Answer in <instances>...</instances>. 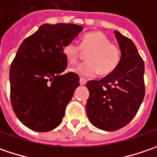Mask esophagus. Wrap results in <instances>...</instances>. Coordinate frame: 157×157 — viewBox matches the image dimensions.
<instances>
[{"label":"esophagus","instance_id":"obj_1","mask_svg":"<svg viewBox=\"0 0 157 157\" xmlns=\"http://www.w3.org/2000/svg\"><path fill=\"white\" fill-rule=\"evenodd\" d=\"M86 82H87V80H85V79L83 78L80 79V84H81V85H85Z\"/></svg>","mask_w":157,"mask_h":157}]
</instances>
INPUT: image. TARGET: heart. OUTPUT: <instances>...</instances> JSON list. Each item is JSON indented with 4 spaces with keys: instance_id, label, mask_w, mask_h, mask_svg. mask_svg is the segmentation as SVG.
Masks as SVG:
<instances>
[{
    "instance_id": "b5f03b06",
    "label": "heart",
    "mask_w": 157,
    "mask_h": 157,
    "mask_svg": "<svg viewBox=\"0 0 157 157\" xmlns=\"http://www.w3.org/2000/svg\"><path fill=\"white\" fill-rule=\"evenodd\" d=\"M81 49L90 51L86 56L87 62L81 63L71 68V72L81 77H93L98 73L107 75L113 73L120 61V50L101 31H93L86 34L81 44L69 42L62 48V53L70 64H75L78 59Z\"/></svg>"
}]
</instances>
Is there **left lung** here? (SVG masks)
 Wrapping results in <instances>:
<instances>
[{
	"instance_id": "obj_1",
	"label": "left lung",
	"mask_w": 157,
	"mask_h": 157,
	"mask_svg": "<svg viewBox=\"0 0 157 157\" xmlns=\"http://www.w3.org/2000/svg\"><path fill=\"white\" fill-rule=\"evenodd\" d=\"M121 57L117 68L99 81H89L86 113L90 123L104 131L126 126L137 113L145 95L144 62L130 38L115 31Z\"/></svg>"
}]
</instances>
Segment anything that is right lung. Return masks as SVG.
I'll return each instance as SVG.
<instances>
[{
	"label": "right lung",
	"mask_w": 157,
	"mask_h": 157,
	"mask_svg": "<svg viewBox=\"0 0 157 157\" xmlns=\"http://www.w3.org/2000/svg\"><path fill=\"white\" fill-rule=\"evenodd\" d=\"M83 28L72 24H44L20 44L10 70V100L18 119L33 131L59 126L67 105L80 85L62 53Z\"/></svg>",
	"instance_id": "1"
}]
</instances>
